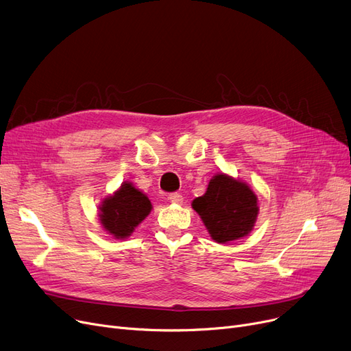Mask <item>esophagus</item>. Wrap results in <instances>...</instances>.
Segmentation results:
<instances>
[{
    "mask_svg": "<svg viewBox=\"0 0 351 351\" xmlns=\"http://www.w3.org/2000/svg\"><path fill=\"white\" fill-rule=\"evenodd\" d=\"M167 199H169L172 204H182V201H184V196H182L178 192H173V193L167 196Z\"/></svg>",
    "mask_w": 351,
    "mask_h": 351,
    "instance_id": "esophagus-1",
    "label": "esophagus"
}]
</instances>
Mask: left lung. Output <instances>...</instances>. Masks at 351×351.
Masks as SVG:
<instances>
[{
    "mask_svg": "<svg viewBox=\"0 0 351 351\" xmlns=\"http://www.w3.org/2000/svg\"><path fill=\"white\" fill-rule=\"evenodd\" d=\"M192 208L199 213L212 239L218 243L248 235L258 217L256 195L252 189L225 173L210 179L206 192L193 199Z\"/></svg>",
    "mask_w": 351,
    "mask_h": 351,
    "instance_id": "8db88e82",
    "label": "left lung"
}]
</instances>
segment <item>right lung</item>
<instances>
[{
  "label": "right lung",
  "mask_w": 351,
  "mask_h": 351,
  "mask_svg": "<svg viewBox=\"0 0 351 351\" xmlns=\"http://www.w3.org/2000/svg\"><path fill=\"white\" fill-rule=\"evenodd\" d=\"M152 210L149 197L136 189L130 182H125L112 196L106 197L100 206V222L114 238L130 237Z\"/></svg>",
  "instance_id": "1"
}]
</instances>
